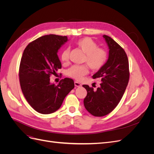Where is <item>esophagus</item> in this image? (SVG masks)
Wrapping results in <instances>:
<instances>
[{"label":"esophagus","mask_w":154,"mask_h":154,"mask_svg":"<svg viewBox=\"0 0 154 154\" xmlns=\"http://www.w3.org/2000/svg\"><path fill=\"white\" fill-rule=\"evenodd\" d=\"M74 85L77 87H80L82 86V84H80V83H78V82H74Z\"/></svg>","instance_id":"obj_1"}]
</instances>
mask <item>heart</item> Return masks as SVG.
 <instances>
[{
    "label": "heart",
    "instance_id": "obj_1",
    "mask_svg": "<svg viewBox=\"0 0 154 154\" xmlns=\"http://www.w3.org/2000/svg\"><path fill=\"white\" fill-rule=\"evenodd\" d=\"M76 45L86 54L85 61L92 69H100L105 64L107 54L106 51L98 48L97 44L91 38L85 37L79 40ZM69 49H64L61 54V59L66 62L69 60ZM88 69L85 66H74L67 71V75L77 80L81 79L88 73Z\"/></svg>",
    "mask_w": 154,
    "mask_h": 154
}]
</instances>
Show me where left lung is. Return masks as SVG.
Returning a JSON list of instances; mask_svg holds the SVG:
<instances>
[{
  "instance_id": "left-lung-1",
  "label": "left lung",
  "mask_w": 154,
  "mask_h": 154,
  "mask_svg": "<svg viewBox=\"0 0 154 154\" xmlns=\"http://www.w3.org/2000/svg\"><path fill=\"white\" fill-rule=\"evenodd\" d=\"M109 49L106 63L92 78H100L97 90L83 85L87 94L83 100L86 110L94 116L101 117L112 111L124 94L129 80V66L124 49L110 36L103 35Z\"/></svg>"
}]
</instances>
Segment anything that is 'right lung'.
<instances>
[{
	"label": "right lung",
	"instance_id": "add662e5",
	"mask_svg": "<svg viewBox=\"0 0 154 154\" xmlns=\"http://www.w3.org/2000/svg\"><path fill=\"white\" fill-rule=\"evenodd\" d=\"M67 41V36H42L27 45L23 53L19 68L21 89L29 104L39 113L49 114L58 110L74 87L71 78L62 79L57 85L49 78L62 68L57 53Z\"/></svg>",
	"mask_w": 154,
	"mask_h": 154
}]
</instances>
